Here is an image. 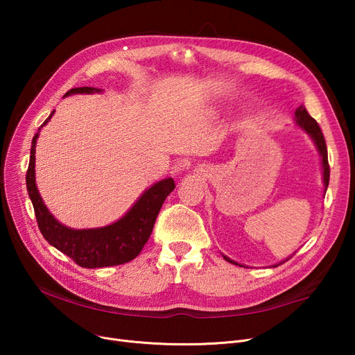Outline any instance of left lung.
<instances>
[{"instance_id": "1", "label": "left lung", "mask_w": 355, "mask_h": 355, "mask_svg": "<svg viewBox=\"0 0 355 355\" xmlns=\"http://www.w3.org/2000/svg\"><path fill=\"white\" fill-rule=\"evenodd\" d=\"M295 116H296V123L300 125L302 129L306 130V132L312 137V139H313V142L316 144V146H318V151H320V154H321V157H322L324 184H325V187H328V182H329V164H328L327 144H325V138H324L322 130H321L318 122H316V121L308 114V110H306V107H305L304 105H301L300 107H297V109L295 110ZM223 257H225V259L227 260V262H230V263H233V265H239V263L233 262L232 259H229V257H226V256H223ZM286 260H289V259H286ZM282 263H284V262H282ZM276 266H277V265H276Z\"/></svg>"}]
</instances>
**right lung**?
<instances>
[{"label":"right lung","mask_w":355,"mask_h":355,"mask_svg":"<svg viewBox=\"0 0 355 355\" xmlns=\"http://www.w3.org/2000/svg\"><path fill=\"white\" fill-rule=\"evenodd\" d=\"M93 92H101V89L87 86L73 87L64 96L73 95V93ZM53 114L54 110L51 112V115ZM51 115L44 121L43 125L50 121ZM42 126L39 128V132ZM39 132L34 135L31 142L30 164L26 175V182L27 191L34 207L37 225H39L43 237L51 246L69 256L74 263L87 269L123 265L135 259L141 253L142 248L153 233L157 216L165 198L175 189L174 180L166 178L154 184L151 189H148L141 196V198L134 204V207L121 220L114 223V225L87 230H73L64 227L49 213L35 187L34 154Z\"/></svg>","instance_id":"right-lung-1"}]
</instances>
